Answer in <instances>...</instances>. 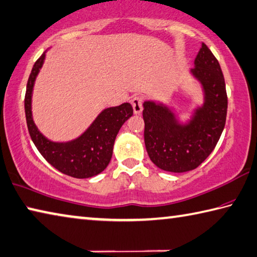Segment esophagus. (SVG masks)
Wrapping results in <instances>:
<instances>
[{"label": "esophagus", "instance_id": "34e87169", "mask_svg": "<svg viewBox=\"0 0 257 257\" xmlns=\"http://www.w3.org/2000/svg\"><path fill=\"white\" fill-rule=\"evenodd\" d=\"M131 103H132L133 106V109H134V114H141L142 112V104H143V97L142 96H134L131 100Z\"/></svg>", "mask_w": 257, "mask_h": 257}]
</instances>
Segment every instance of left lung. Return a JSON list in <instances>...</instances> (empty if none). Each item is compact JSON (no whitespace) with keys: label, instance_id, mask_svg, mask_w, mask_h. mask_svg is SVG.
<instances>
[{"label":"left lung","instance_id":"1","mask_svg":"<svg viewBox=\"0 0 257 257\" xmlns=\"http://www.w3.org/2000/svg\"><path fill=\"white\" fill-rule=\"evenodd\" d=\"M192 75L205 90V103L190 124L182 126L173 113L153 101L143 104L144 142L151 161L169 172L199 167L215 149L225 127L227 93L218 60L204 42L195 59Z\"/></svg>","mask_w":257,"mask_h":257}]
</instances>
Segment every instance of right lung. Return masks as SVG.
Here are the masks:
<instances>
[{
    "label": "right lung",
    "mask_w": 257,
    "mask_h": 257,
    "mask_svg": "<svg viewBox=\"0 0 257 257\" xmlns=\"http://www.w3.org/2000/svg\"><path fill=\"white\" fill-rule=\"evenodd\" d=\"M45 57L46 53L43 52L35 62L27 84L24 110L29 133L38 151L57 170L77 179L94 177L108 166L116 135L122 125L133 115L132 105L124 103L104 109L89 128L74 141L67 143L49 141L38 131L31 113L33 85Z\"/></svg>",
    "instance_id": "add662e5"
}]
</instances>
